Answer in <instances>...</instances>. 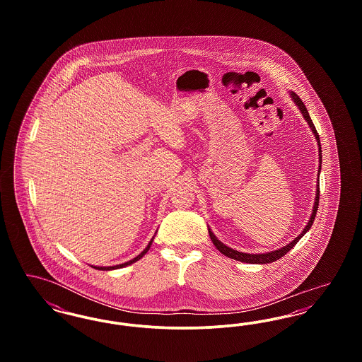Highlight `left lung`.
<instances>
[{
  "label": "left lung",
  "instance_id": "obj_1",
  "mask_svg": "<svg viewBox=\"0 0 362 362\" xmlns=\"http://www.w3.org/2000/svg\"><path fill=\"white\" fill-rule=\"evenodd\" d=\"M289 95H291V98H292L293 103L297 105V108L301 111V114H303V117H304V119L305 122L308 123V126H310V132L313 133V136L316 138V142H317V146H319V170H317V186H316V194H315V204H313V209H312V213H310V221L307 223L305 225V228L303 229V232L297 236V238H294V240L291 241L289 244H286L285 247H281V248H278L276 251H270V252H264V254H247V252H240V251H236V250H233V248H230V247H228V245H225L223 241L218 240L217 238H216V235L211 232V229L207 226V229H209V236H210V239L213 241V244L216 245V248L225 255V257H228V258L235 259V260H239V262H244V263H252V264H266V263H272V262H276L279 258H282L285 254H288L291 250H292L293 247L298 243V240L308 232L310 229V226L313 224V221H315V217H316V211H317V206H319V176H320V170H322V145H320V138H319V134H317V132H316V129H315V124H313V122L310 119V114H308V110H307V107L304 105L303 103V100L293 92L291 90L289 92Z\"/></svg>",
  "mask_w": 362,
  "mask_h": 362
}]
</instances>
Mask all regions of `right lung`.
<instances>
[{
    "instance_id": "1",
    "label": "right lung",
    "mask_w": 362,
    "mask_h": 362,
    "mask_svg": "<svg viewBox=\"0 0 362 362\" xmlns=\"http://www.w3.org/2000/svg\"><path fill=\"white\" fill-rule=\"evenodd\" d=\"M153 239H155V236L152 238V240L149 241V244L145 247V250L137 255L136 258L132 259V260H129V262H124V263H122V264H117V266H92L93 269H96V270H103V272H108V270H117V269H122V267H126V266H129V264H133L134 262H137L139 259L142 258L148 251H149V248H151V245H152V243H153Z\"/></svg>"
}]
</instances>
